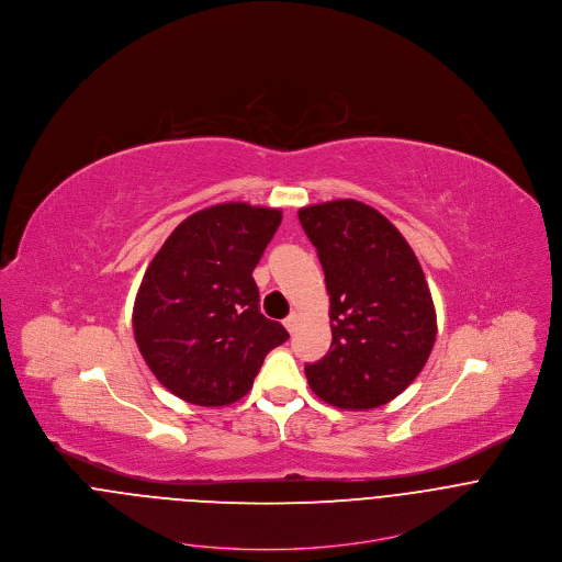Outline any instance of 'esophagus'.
Returning a JSON list of instances; mask_svg holds the SVG:
<instances>
[{
	"instance_id": "esophagus-1",
	"label": "esophagus",
	"mask_w": 562,
	"mask_h": 562,
	"mask_svg": "<svg viewBox=\"0 0 562 562\" xmlns=\"http://www.w3.org/2000/svg\"><path fill=\"white\" fill-rule=\"evenodd\" d=\"M283 324H285V328H288L290 333H294V330L299 328V314H296V312L290 314V316L283 321Z\"/></svg>"
}]
</instances>
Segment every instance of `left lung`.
<instances>
[{"mask_svg":"<svg viewBox=\"0 0 562 562\" xmlns=\"http://www.w3.org/2000/svg\"><path fill=\"white\" fill-rule=\"evenodd\" d=\"M330 296L328 352L305 366L312 392L337 408L394 401L428 361L432 296L401 232L374 207L339 199L299 210Z\"/></svg>","mask_w":562,"mask_h":562,"instance_id":"8db88e82","label":"left lung"}]
</instances>
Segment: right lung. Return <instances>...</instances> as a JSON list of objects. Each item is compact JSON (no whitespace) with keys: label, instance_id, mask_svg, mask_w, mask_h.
<instances>
[{"label":"right lung","instance_id":"1","mask_svg":"<svg viewBox=\"0 0 562 562\" xmlns=\"http://www.w3.org/2000/svg\"><path fill=\"white\" fill-rule=\"evenodd\" d=\"M281 212L221 203L188 216L161 244L134 303V337L161 385L181 401H240L266 355L290 335L259 312L252 270Z\"/></svg>","mask_w":562,"mask_h":562}]
</instances>
